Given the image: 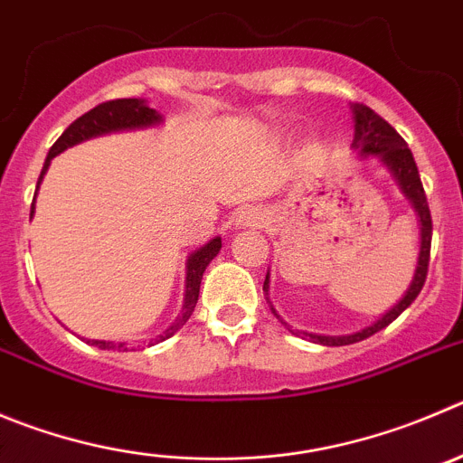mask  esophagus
I'll list each match as a JSON object with an SVG mask.
<instances>
[{"label": "esophagus", "instance_id": "34e87169", "mask_svg": "<svg viewBox=\"0 0 463 463\" xmlns=\"http://www.w3.org/2000/svg\"><path fill=\"white\" fill-rule=\"evenodd\" d=\"M267 212L260 207H241L235 214V228H265Z\"/></svg>", "mask_w": 463, "mask_h": 463}]
</instances>
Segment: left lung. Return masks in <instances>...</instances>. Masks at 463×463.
Wrapping results in <instances>:
<instances>
[{
    "label": "left lung",
    "instance_id": "8db88e82",
    "mask_svg": "<svg viewBox=\"0 0 463 463\" xmlns=\"http://www.w3.org/2000/svg\"><path fill=\"white\" fill-rule=\"evenodd\" d=\"M352 116H354L352 148L356 150L358 157H363V159L377 157L379 162H382V166L391 173L392 180H395V184L400 187V192L404 194V198L411 203L413 212H416V217H418V226H420V253H418V265H416V271H413L411 283H409L407 292L402 295V299L397 301L392 308H388L382 317H377L374 322H370L368 326H363V329L352 331V334H343V335L308 334V331L292 329L290 324L285 322V319L276 313L274 306H271L269 269H267L262 290H265V299H267V304H269L271 313L276 315V319L283 324L285 329L292 331V334L304 335V338H308L310 343L324 345V347H343V345L361 343V340L370 338V335H374L377 331L386 329L388 324H391L392 319L400 317V315L413 304V299L420 295L422 285H425V279H427V267H430L431 214H430V205H427L425 189H422V183H420V173H418L416 159H413L407 141L402 139L400 134L395 132V128H391V125H388L382 116L374 114L370 107L352 105Z\"/></svg>",
    "mask_w": 463,
    "mask_h": 463
}]
</instances>
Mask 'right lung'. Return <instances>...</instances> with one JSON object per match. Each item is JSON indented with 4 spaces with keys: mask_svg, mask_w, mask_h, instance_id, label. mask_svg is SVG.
Listing matches in <instances>:
<instances>
[{
    "mask_svg": "<svg viewBox=\"0 0 463 463\" xmlns=\"http://www.w3.org/2000/svg\"><path fill=\"white\" fill-rule=\"evenodd\" d=\"M164 118L159 111L150 109L148 102L144 98H120V100H111V102H102V105L93 107L90 111H86L84 116L71 123L66 128V132L54 141V146L47 153L45 164H43L41 178H38L36 184V194L38 187L43 183V175L50 168V162L56 157V155H61L63 150L72 148L77 144H84L89 139H98V137H105V134H116V132H132V129H148V128H157L162 125ZM33 210H36V198L32 203V219H33ZM219 249H222V237H212L207 244L198 246L196 251L189 253L187 258V279H184V299H183V310L175 317V322L168 326L166 331L157 335V338L150 340L153 343H162V340L171 338L173 334L178 329H183V324L192 317L194 308H196L198 301V292H201V279L205 267L210 265L214 258H217ZM93 347L100 349H118V352H128V345L125 343H111V340H89Z\"/></svg>",
    "mask_w": 463,
    "mask_h": 463,
    "instance_id": "right-lung-1",
    "label": "right lung"
}]
</instances>
